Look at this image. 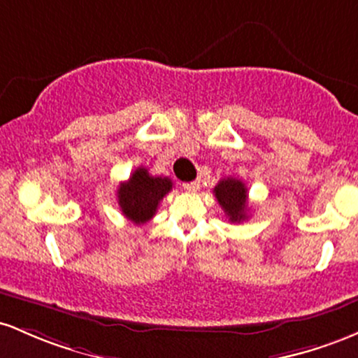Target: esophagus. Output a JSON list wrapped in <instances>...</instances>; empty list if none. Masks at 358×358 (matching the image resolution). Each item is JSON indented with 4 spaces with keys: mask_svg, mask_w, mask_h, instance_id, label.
<instances>
[{
    "mask_svg": "<svg viewBox=\"0 0 358 358\" xmlns=\"http://www.w3.org/2000/svg\"><path fill=\"white\" fill-rule=\"evenodd\" d=\"M182 187H184V189H186V191L194 192V191L199 189V182H198V180H194V182H184Z\"/></svg>",
    "mask_w": 358,
    "mask_h": 358,
    "instance_id": "34e87169",
    "label": "esophagus"
}]
</instances>
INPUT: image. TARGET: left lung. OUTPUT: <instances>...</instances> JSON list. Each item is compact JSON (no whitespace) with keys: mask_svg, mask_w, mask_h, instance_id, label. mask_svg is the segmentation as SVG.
<instances>
[{"mask_svg":"<svg viewBox=\"0 0 358 358\" xmlns=\"http://www.w3.org/2000/svg\"><path fill=\"white\" fill-rule=\"evenodd\" d=\"M224 215L231 223L245 222L248 218V194L247 186L240 179H222L213 189Z\"/></svg>","mask_w":358,"mask_h":358,"instance_id":"8db88e82","label":"left lung"}]
</instances>
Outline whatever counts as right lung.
Wrapping results in <instances>:
<instances>
[{
	"label": "right lung",
	"instance_id": "obj_1",
	"mask_svg": "<svg viewBox=\"0 0 358 358\" xmlns=\"http://www.w3.org/2000/svg\"><path fill=\"white\" fill-rule=\"evenodd\" d=\"M172 189V180L160 176H150L145 167H138L130 179L120 184V210L130 222L143 224L154 218L164 196Z\"/></svg>",
	"mask_w": 358,
	"mask_h": 358
}]
</instances>
